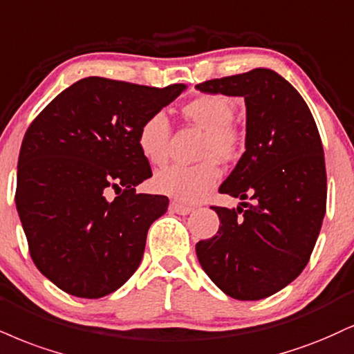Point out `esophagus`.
<instances>
[{"label": "esophagus", "instance_id": "obj_1", "mask_svg": "<svg viewBox=\"0 0 354 354\" xmlns=\"http://www.w3.org/2000/svg\"><path fill=\"white\" fill-rule=\"evenodd\" d=\"M169 207H171V211L173 212H176V214H181V216H188L189 212H193L194 209L193 207H189V206H183V204H180V203H171L169 204Z\"/></svg>", "mask_w": 354, "mask_h": 354}]
</instances>
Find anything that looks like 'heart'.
<instances>
[{
	"label": "heart",
	"instance_id": "1",
	"mask_svg": "<svg viewBox=\"0 0 354 354\" xmlns=\"http://www.w3.org/2000/svg\"><path fill=\"white\" fill-rule=\"evenodd\" d=\"M183 113L196 127L204 130L199 148L203 161L191 166H169L153 178V188L181 203H198L216 188L223 171L219 162L232 163L242 155V135L232 125L236 118V104L221 93H203L194 97L183 107ZM168 117L163 112L148 115L136 135L140 153L151 165L166 163L169 155Z\"/></svg>",
	"mask_w": 354,
	"mask_h": 354
}]
</instances>
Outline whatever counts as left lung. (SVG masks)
Wrapping results in <instances>:
<instances>
[{"mask_svg": "<svg viewBox=\"0 0 354 354\" xmlns=\"http://www.w3.org/2000/svg\"><path fill=\"white\" fill-rule=\"evenodd\" d=\"M196 88L244 97L245 151L219 193L252 201L237 209L212 206L219 231L196 244V255L225 295L266 299L301 274L320 234L326 211L320 133L300 93L270 69L206 80Z\"/></svg>", "mask_w": 354, "mask_h": 354, "instance_id": "left-lung-1", "label": "left lung"}]
</instances>
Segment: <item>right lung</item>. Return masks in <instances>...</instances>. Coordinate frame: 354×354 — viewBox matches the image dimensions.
Instances as JSON below:
<instances>
[{
	"label": "right lung",
	"instance_id": "add662e5",
	"mask_svg": "<svg viewBox=\"0 0 354 354\" xmlns=\"http://www.w3.org/2000/svg\"><path fill=\"white\" fill-rule=\"evenodd\" d=\"M185 88L85 77L29 125L15 201L32 262L61 290L100 299L138 269L148 229L169 199L135 193L151 176L136 135Z\"/></svg>",
	"mask_w": 354,
	"mask_h": 354
}]
</instances>
